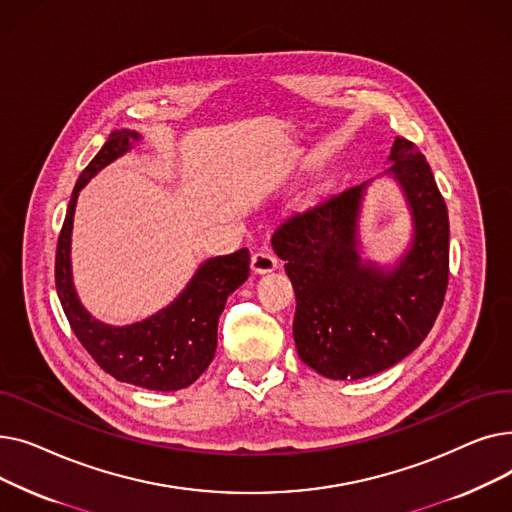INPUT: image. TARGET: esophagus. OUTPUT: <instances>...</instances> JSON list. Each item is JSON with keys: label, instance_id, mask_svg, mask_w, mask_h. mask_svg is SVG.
Masks as SVG:
<instances>
[{"label": "esophagus", "instance_id": "34e87169", "mask_svg": "<svg viewBox=\"0 0 512 512\" xmlns=\"http://www.w3.org/2000/svg\"><path fill=\"white\" fill-rule=\"evenodd\" d=\"M276 267H278V259L270 251H257L251 257V270L255 274H270L276 270Z\"/></svg>", "mask_w": 512, "mask_h": 512}]
</instances>
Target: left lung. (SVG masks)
<instances>
[{
	"label": "left lung",
	"mask_w": 512,
	"mask_h": 512,
	"mask_svg": "<svg viewBox=\"0 0 512 512\" xmlns=\"http://www.w3.org/2000/svg\"><path fill=\"white\" fill-rule=\"evenodd\" d=\"M386 170L407 195L413 242L396 267L363 263L357 222L367 182L292 213L272 247L297 294L299 357L332 380H361L411 355L432 330L448 286V209L415 143L396 137Z\"/></svg>",
	"instance_id": "8db88e82"
}]
</instances>
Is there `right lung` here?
Masks as SVG:
<instances>
[{"label": "right lung", "instance_id": "right-lung-1", "mask_svg": "<svg viewBox=\"0 0 512 512\" xmlns=\"http://www.w3.org/2000/svg\"><path fill=\"white\" fill-rule=\"evenodd\" d=\"M141 137L114 130L80 174L66 211L56 251V288L76 338L95 363L118 382L172 392L191 386L209 367L218 346V319L230 294L249 278V249L207 259L178 299L130 326H107L80 305L70 272V234L78 191L101 168L132 149Z\"/></svg>", "mask_w": 512, "mask_h": 512}]
</instances>
